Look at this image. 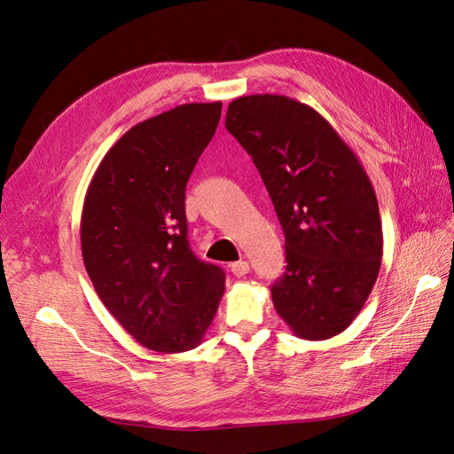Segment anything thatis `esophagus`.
Instances as JSON below:
<instances>
[{"mask_svg":"<svg viewBox=\"0 0 454 454\" xmlns=\"http://www.w3.org/2000/svg\"><path fill=\"white\" fill-rule=\"evenodd\" d=\"M231 272L240 278V277H244V274L250 272V263H248V261H244V259L237 261V263L231 265Z\"/></svg>","mask_w":454,"mask_h":454,"instance_id":"1","label":"esophagus"}]
</instances>
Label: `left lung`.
Listing matches in <instances>:
<instances>
[{
	"mask_svg": "<svg viewBox=\"0 0 454 454\" xmlns=\"http://www.w3.org/2000/svg\"><path fill=\"white\" fill-rule=\"evenodd\" d=\"M227 130L254 159L286 237L272 303L309 340L354 322L379 277L382 227L375 189L354 151L307 104L278 94L232 100Z\"/></svg>",
	"mask_w": 454,
	"mask_h": 454,
	"instance_id": "1",
	"label": "left lung"
}]
</instances>
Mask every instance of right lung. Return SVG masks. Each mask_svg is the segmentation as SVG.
I'll return each instance as SVG.
<instances>
[{
	"instance_id": "right-lung-1",
	"label": "right lung",
	"mask_w": 454,
	"mask_h": 454,
	"mask_svg": "<svg viewBox=\"0 0 454 454\" xmlns=\"http://www.w3.org/2000/svg\"><path fill=\"white\" fill-rule=\"evenodd\" d=\"M222 102L184 104L138 122L104 155L81 214V252L96 294L149 350L200 345L225 272L187 240L185 185L210 144Z\"/></svg>"
}]
</instances>
